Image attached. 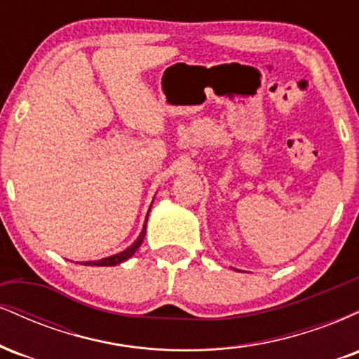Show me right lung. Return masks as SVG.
Wrapping results in <instances>:
<instances>
[{"mask_svg": "<svg viewBox=\"0 0 359 359\" xmlns=\"http://www.w3.org/2000/svg\"><path fill=\"white\" fill-rule=\"evenodd\" d=\"M150 208H151V205H150ZM148 212H150V211H148ZM147 219H148V214H147ZM145 233H147V221H145V224H143V229H142V233H140V236L133 241V245L128 246V248L123 250L121 253H116V255H113V257H108V258L97 259V262H82V265H89V266H114V265H119V263L126 262V259L133 257L135 251L140 248V245H142L143 238H145Z\"/></svg>", "mask_w": 359, "mask_h": 359, "instance_id": "add662e5", "label": "right lung"}]
</instances>
